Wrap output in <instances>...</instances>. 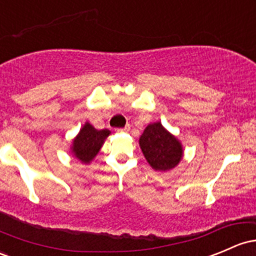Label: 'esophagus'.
I'll return each instance as SVG.
<instances>
[{"label":"esophagus","mask_w":256,"mask_h":256,"mask_svg":"<svg viewBox=\"0 0 256 256\" xmlns=\"http://www.w3.org/2000/svg\"><path fill=\"white\" fill-rule=\"evenodd\" d=\"M129 129H130V127H129V126H126L124 128H118L117 132H129Z\"/></svg>","instance_id":"34e87169"}]
</instances>
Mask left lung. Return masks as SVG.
Listing matches in <instances>:
<instances>
[{
	"instance_id": "obj_1",
	"label": "left lung",
	"mask_w": 256,
	"mask_h": 256,
	"mask_svg": "<svg viewBox=\"0 0 256 256\" xmlns=\"http://www.w3.org/2000/svg\"><path fill=\"white\" fill-rule=\"evenodd\" d=\"M145 158L155 171L166 172L174 168L183 158L180 142L164 129L161 122L150 123L139 138Z\"/></svg>"
}]
</instances>
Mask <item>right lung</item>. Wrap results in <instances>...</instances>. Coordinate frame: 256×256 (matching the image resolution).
<instances>
[{
    "mask_svg": "<svg viewBox=\"0 0 256 256\" xmlns=\"http://www.w3.org/2000/svg\"><path fill=\"white\" fill-rule=\"evenodd\" d=\"M111 132L108 129H98L86 122L79 130L78 136L73 139L72 154L82 164H90L100 151L105 139Z\"/></svg>",
    "mask_w": 256,
    "mask_h": 256,
    "instance_id": "obj_1",
    "label": "right lung"
}]
</instances>
